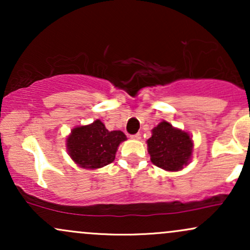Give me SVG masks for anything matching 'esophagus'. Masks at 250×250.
<instances>
[{
    "label": "esophagus",
    "instance_id": "esophagus-1",
    "mask_svg": "<svg viewBox=\"0 0 250 250\" xmlns=\"http://www.w3.org/2000/svg\"><path fill=\"white\" fill-rule=\"evenodd\" d=\"M131 139H134V140H139V139H141V134L140 133H137V134H134V135H131Z\"/></svg>",
    "mask_w": 250,
    "mask_h": 250
}]
</instances>
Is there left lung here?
<instances>
[{
    "label": "left lung",
    "mask_w": 250,
    "mask_h": 250,
    "mask_svg": "<svg viewBox=\"0 0 250 250\" xmlns=\"http://www.w3.org/2000/svg\"><path fill=\"white\" fill-rule=\"evenodd\" d=\"M148 153L156 167L168 171H177L187 166L193 154L190 135L162 121L151 130L147 141Z\"/></svg>",
    "instance_id": "1"
}]
</instances>
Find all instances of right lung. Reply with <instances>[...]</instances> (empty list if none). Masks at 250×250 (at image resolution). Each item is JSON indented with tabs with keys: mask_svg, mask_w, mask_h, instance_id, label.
<instances>
[{
	"mask_svg": "<svg viewBox=\"0 0 250 250\" xmlns=\"http://www.w3.org/2000/svg\"><path fill=\"white\" fill-rule=\"evenodd\" d=\"M127 137L121 130L109 131L96 120L91 125L74 128L67 139V150L71 160L80 167L97 169L115 160L120 143Z\"/></svg>",
	"mask_w": 250,
	"mask_h": 250,
	"instance_id": "add662e5",
	"label": "right lung"
}]
</instances>
